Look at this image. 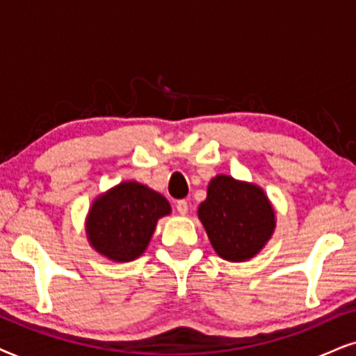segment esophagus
I'll return each mask as SVG.
<instances>
[{
  "label": "esophagus",
  "instance_id": "34e87169",
  "mask_svg": "<svg viewBox=\"0 0 356 356\" xmlns=\"http://www.w3.org/2000/svg\"><path fill=\"white\" fill-rule=\"evenodd\" d=\"M175 209H177V211L181 215H186L188 211V204L186 200H177V204H175Z\"/></svg>",
  "mask_w": 356,
  "mask_h": 356
}]
</instances>
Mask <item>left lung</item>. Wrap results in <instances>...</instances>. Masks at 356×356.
<instances>
[{"mask_svg":"<svg viewBox=\"0 0 356 356\" xmlns=\"http://www.w3.org/2000/svg\"><path fill=\"white\" fill-rule=\"evenodd\" d=\"M199 218L217 254L233 263L258 254L276 227V213L263 188L223 174L210 181Z\"/></svg>","mask_w":356,"mask_h":356,"instance_id":"8db88e82","label":"left lung"}]
</instances>
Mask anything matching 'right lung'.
Masks as SVG:
<instances>
[{"instance_id":"right-lung-1","label":"right lung","mask_w":356,"mask_h":356,"mask_svg":"<svg viewBox=\"0 0 356 356\" xmlns=\"http://www.w3.org/2000/svg\"><path fill=\"white\" fill-rule=\"evenodd\" d=\"M169 213L165 197L128 181L93 200L85 230L93 250L111 261L128 263L145 253L157 220Z\"/></svg>"}]
</instances>
